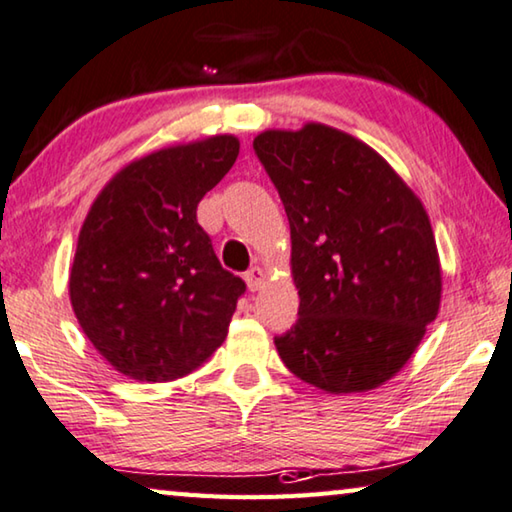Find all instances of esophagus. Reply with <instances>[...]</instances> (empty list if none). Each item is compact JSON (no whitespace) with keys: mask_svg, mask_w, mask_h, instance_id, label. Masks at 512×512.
Instances as JSON below:
<instances>
[{"mask_svg":"<svg viewBox=\"0 0 512 512\" xmlns=\"http://www.w3.org/2000/svg\"><path fill=\"white\" fill-rule=\"evenodd\" d=\"M264 280H266V273H264V269H259V266H253V269L246 273V282H248L250 291H257L264 285Z\"/></svg>","mask_w":512,"mask_h":512,"instance_id":"1","label":"esophagus"}]
</instances>
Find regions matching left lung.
<instances>
[{"instance_id": "8db88e82", "label": "left lung", "mask_w": 512, "mask_h": 512, "mask_svg": "<svg viewBox=\"0 0 512 512\" xmlns=\"http://www.w3.org/2000/svg\"><path fill=\"white\" fill-rule=\"evenodd\" d=\"M253 148L291 230L298 321L285 367L328 394L376 389L412 358L442 298L431 221L380 154L342 129H266Z\"/></svg>"}]
</instances>
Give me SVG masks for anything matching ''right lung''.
<instances>
[{
	"label": "right lung",
	"instance_id": "1",
	"mask_svg": "<svg viewBox=\"0 0 512 512\" xmlns=\"http://www.w3.org/2000/svg\"><path fill=\"white\" fill-rule=\"evenodd\" d=\"M239 139L154 150L97 193L70 266V303L95 351L127 378L168 383L223 344L246 282L225 271L196 209Z\"/></svg>",
	"mask_w": 512,
	"mask_h": 512
}]
</instances>
